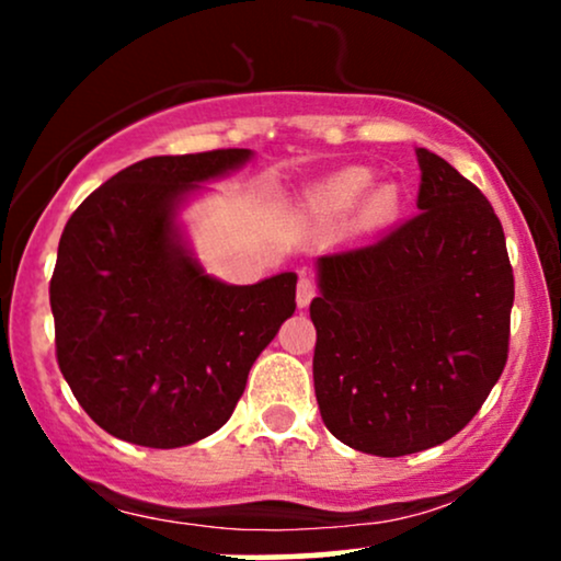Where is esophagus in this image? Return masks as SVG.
Listing matches in <instances>:
<instances>
[{"instance_id": "esophagus-1", "label": "esophagus", "mask_w": 561, "mask_h": 561, "mask_svg": "<svg viewBox=\"0 0 561 561\" xmlns=\"http://www.w3.org/2000/svg\"><path fill=\"white\" fill-rule=\"evenodd\" d=\"M313 295H317V285H313L311 276L302 274L300 282H298V293H295V300H298V308H308V302L313 300Z\"/></svg>"}]
</instances>
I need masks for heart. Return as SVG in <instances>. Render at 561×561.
<instances>
[{"mask_svg":"<svg viewBox=\"0 0 561 561\" xmlns=\"http://www.w3.org/2000/svg\"><path fill=\"white\" fill-rule=\"evenodd\" d=\"M375 173L366 165H347L330 173L308 192V210L324 224L347 218L353 231H379L396 221L401 210V192L392 182L375 184Z\"/></svg>","mask_w":561,"mask_h":561,"instance_id":"obj_1","label":"heart"}]
</instances>
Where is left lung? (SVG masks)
<instances>
[{
	"label": "left lung",
	"mask_w": 561,
	"mask_h": 561,
	"mask_svg": "<svg viewBox=\"0 0 561 561\" xmlns=\"http://www.w3.org/2000/svg\"><path fill=\"white\" fill-rule=\"evenodd\" d=\"M420 214L319 255L311 321L321 420L345 446L405 456L465 430L499 382L514 276L485 195L416 147Z\"/></svg>",
	"instance_id": "left-lung-1"
}]
</instances>
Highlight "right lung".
Here are the masks:
<instances>
[{"label":"right lung","instance_id":"add662e5","mask_svg":"<svg viewBox=\"0 0 561 561\" xmlns=\"http://www.w3.org/2000/svg\"><path fill=\"white\" fill-rule=\"evenodd\" d=\"M250 160L253 150L139 160L68 218L49 282L57 364L113 437L182 448L214 435L295 313L298 274L229 285L205 272L182 221L203 184Z\"/></svg>","mask_w":561,"mask_h":561}]
</instances>
